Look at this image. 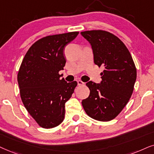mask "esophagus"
<instances>
[{
	"label": "esophagus",
	"mask_w": 154,
	"mask_h": 154,
	"mask_svg": "<svg viewBox=\"0 0 154 154\" xmlns=\"http://www.w3.org/2000/svg\"><path fill=\"white\" fill-rule=\"evenodd\" d=\"M77 85H78L79 86H82V85H85V82H83L81 80H78L77 81Z\"/></svg>",
	"instance_id": "1"
}]
</instances>
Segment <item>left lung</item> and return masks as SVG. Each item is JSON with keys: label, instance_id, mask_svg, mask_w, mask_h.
<instances>
[{"label": "left lung", "instance_id": "obj_1", "mask_svg": "<svg viewBox=\"0 0 154 154\" xmlns=\"http://www.w3.org/2000/svg\"><path fill=\"white\" fill-rule=\"evenodd\" d=\"M81 35L90 43L94 62L104 67L100 84H86L90 93L82 102L91 118L101 122L114 119L131 97L137 79L134 60L124 42L104 30H88Z\"/></svg>", "mask_w": 154, "mask_h": 154}]
</instances>
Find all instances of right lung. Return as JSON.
<instances>
[{
    "label": "right lung",
    "instance_id": "right-lung-1",
    "mask_svg": "<svg viewBox=\"0 0 154 154\" xmlns=\"http://www.w3.org/2000/svg\"><path fill=\"white\" fill-rule=\"evenodd\" d=\"M79 32L46 36L36 41L25 54L17 74L20 94L25 109L42 128L51 129L63 122L65 104L77 82L60 79L66 60L65 46Z\"/></svg>",
    "mask_w": 154,
    "mask_h": 154
}]
</instances>
